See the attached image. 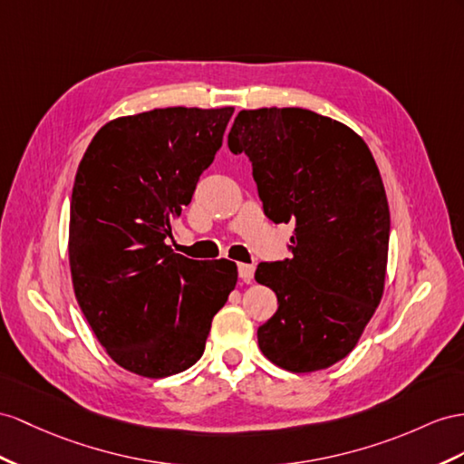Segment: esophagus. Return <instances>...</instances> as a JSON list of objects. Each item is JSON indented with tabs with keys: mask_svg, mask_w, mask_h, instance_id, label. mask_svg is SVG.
<instances>
[{
	"mask_svg": "<svg viewBox=\"0 0 464 464\" xmlns=\"http://www.w3.org/2000/svg\"><path fill=\"white\" fill-rule=\"evenodd\" d=\"M253 276H255V266L253 265H239V278L246 284L253 282Z\"/></svg>",
	"mask_w": 464,
	"mask_h": 464,
	"instance_id": "esophagus-1",
	"label": "esophagus"
}]
</instances>
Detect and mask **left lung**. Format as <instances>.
<instances>
[{
    "label": "left lung",
    "mask_w": 464,
    "mask_h": 464,
    "mask_svg": "<svg viewBox=\"0 0 464 464\" xmlns=\"http://www.w3.org/2000/svg\"><path fill=\"white\" fill-rule=\"evenodd\" d=\"M227 145L253 162L266 218L295 225L292 258L255 272L278 298L258 347L290 372L322 371L354 349L384 292L390 209L372 152L302 108L243 110Z\"/></svg>",
    "instance_id": "obj_1"
}]
</instances>
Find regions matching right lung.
Masks as SVG:
<instances>
[{"label":"right lung","instance_id":"obj_1","mask_svg":"<svg viewBox=\"0 0 464 464\" xmlns=\"http://www.w3.org/2000/svg\"><path fill=\"white\" fill-rule=\"evenodd\" d=\"M233 111L117 117L78 166L68 235L74 294L103 349L129 372L164 378L196 364L237 284L231 260H192L166 245Z\"/></svg>","mask_w":464,"mask_h":464}]
</instances>
